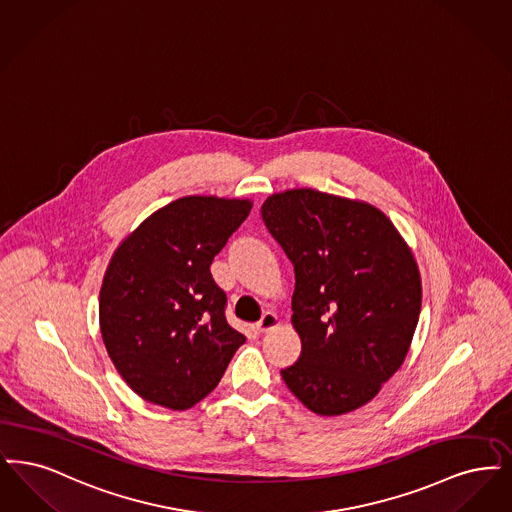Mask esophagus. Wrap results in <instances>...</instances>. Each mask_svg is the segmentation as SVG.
Returning a JSON list of instances; mask_svg holds the SVG:
<instances>
[{
	"label": "esophagus",
	"instance_id": "obj_1",
	"mask_svg": "<svg viewBox=\"0 0 512 512\" xmlns=\"http://www.w3.org/2000/svg\"><path fill=\"white\" fill-rule=\"evenodd\" d=\"M277 325H279L277 315H275V313L266 312L262 315V319L256 323V331H258V333H267L269 329H273V327H277Z\"/></svg>",
	"mask_w": 512,
	"mask_h": 512
}]
</instances>
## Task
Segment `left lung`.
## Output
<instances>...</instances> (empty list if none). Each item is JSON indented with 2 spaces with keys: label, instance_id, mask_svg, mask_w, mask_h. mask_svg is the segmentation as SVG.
Wrapping results in <instances>:
<instances>
[{
  "label": "left lung",
  "instance_id": "obj_1",
  "mask_svg": "<svg viewBox=\"0 0 512 512\" xmlns=\"http://www.w3.org/2000/svg\"><path fill=\"white\" fill-rule=\"evenodd\" d=\"M262 220L294 266L292 325L302 352L281 377L317 415L373 400L409 352L421 275L378 208L313 189L267 197Z\"/></svg>",
  "mask_w": 512,
  "mask_h": 512
}]
</instances>
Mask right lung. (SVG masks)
<instances>
[{"label": "right lung", "instance_id": "obj_1", "mask_svg": "<svg viewBox=\"0 0 512 512\" xmlns=\"http://www.w3.org/2000/svg\"><path fill=\"white\" fill-rule=\"evenodd\" d=\"M252 202L183 197L118 246L99 294L109 357L137 396L189 409L220 382L245 336L225 319L210 266Z\"/></svg>", "mask_w": 512, "mask_h": 512}]
</instances>
